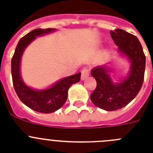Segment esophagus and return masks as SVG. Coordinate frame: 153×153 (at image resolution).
Instances as JSON below:
<instances>
[{
	"label": "esophagus",
	"instance_id": "obj_1",
	"mask_svg": "<svg viewBox=\"0 0 153 153\" xmlns=\"http://www.w3.org/2000/svg\"><path fill=\"white\" fill-rule=\"evenodd\" d=\"M89 74H90V69L88 68H84L82 69V76H81V78H82V80H85V79H86V78L88 77Z\"/></svg>",
	"mask_w": 153,
	"mask_h": 153
}]
</instances>
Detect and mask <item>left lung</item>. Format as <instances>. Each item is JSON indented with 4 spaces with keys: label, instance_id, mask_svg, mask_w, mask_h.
I'll use <instances>...</instances> for the list:
<instances>
[{
    "label": "left lung",
    "instance_id": "1",
    "mask_svg": "<svg viewBox=\"0 0 153 153\" xmlns=\"http://www.w3.org/2000/svg\"><path fill=\"white\" fill-rule=\"evenodd\" d=\"M110 34L119 51L131 62L129 75L123 82L115 84L106 68L97 66L91 73L96 80L97 85L90 98L97 107L106 111H115L127 105L140 91L144 80L146 56L135 35L119 28L111 30Z\"/></svg>",
    "mask_w": 153,
    "mask_h": 153
}]
</instances>
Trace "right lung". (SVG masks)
<instances>
[{"label":"right lung","mask_w":153,"mask_h":153,"mask_svg":"<svg viewBox=\"0 0 153 153\" xmlns=\"http://www.w3.org/2000/svg\"><path fill=\"white\" fill-rule=\"evenodd\" d=\"M54 29H35L21 38L11 59V75L13 85L20 100L31 109L41 113H51L65 104L68 91L71 85L80 81L81 73L65 78L51 88L45 90H34L24 83L20 75V62L25 48L37 36L47 34Z\"/></svg>","instance_id":"obj_1"}]
</instances>
